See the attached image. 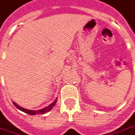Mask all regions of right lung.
<instances>
[{
  "mask_svg": "<svg viewBox=\"0 0 135 135\" xmlns=\"http://www.w3.org/2000/svg\"><path fill=\"white\" fill-rule=\"evenodd\" d=\"M56 99L52 102V103H51L50 104H49L48 106H47V107H44V108H42V109H41V110H28V109H26V108H24V107H20V105H18V104H17L16 103H14L15 104V106L16 107H17V108L18 109H20V110H22V111H25V113H27L28 114H31V115H36V114H38V113H45L46 111H47V110H50V109H52V107H54V105L55 104V103H56Z\"/></svg>",
  "mask_w": 135,
  "mask_h": 135,
  "instance_id": "1",
  "label": "right lung"
}]
</instances>
